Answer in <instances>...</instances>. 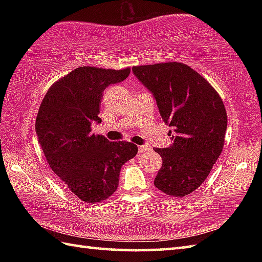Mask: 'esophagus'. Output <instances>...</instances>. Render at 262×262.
<instances>
[{"instance_id":"obj_1","label":"esophagus","mask_w":262,"mask_h":262,"mask_svg":"<svg viewBox=\"0 0 262 262\" xmlns=\"http://www.w3.org/2000/svg\"><path fill=\"white\" fill-rule=\"evenodd\" d=\"M149 149V146H147V145H140L138 146V153H144V152H146V151H148Z\"/></svg>"}]
</instances>
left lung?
<instances>
[{
  "mask_svg": "<svg viewBox=\"0 0 262 262\" xmlns=\"http://www.w3.org/2000/svg\"><path fill=\"white\" fill-rule=\"evenodd\" d=\"M133 73L152 93L164 124L171 127L170 145L154 148L163 161L154 186L169 196H187L205 181L223 149L224 103L214 88L186 64L134 66Z\"/></svg>",
  "mask_w": 262,
  "mask_h": 262,
  "instance_id": "8db88e82",
  "label": "left lung"
}]
</instances>
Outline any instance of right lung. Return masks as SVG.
I'll use <instances>...</instances> for the list:
<instances>
[{
	"label": "right lung",
	"instance_id": "add662e5",
	"mask_svg": "<svg viewBox=\"0 0 262 262\" xmlns=\"http://www.w3.org/2000/svg\"><path fill=\"white\" fill-rule=\"evenodd\" d=\"M130 70L75 69L52 85L36 119V134L47 162L70 191L94 204L119 185L121 166L137 154L129 142H110L91 133L100 124L102 92L127 79Z\"/></svg>",
	"mask_w": 262,
	"mask_h": 262
}]
</instances>
